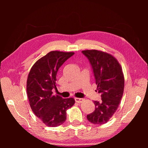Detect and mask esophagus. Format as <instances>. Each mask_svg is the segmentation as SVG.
Segmentation results:
<instances>
[{
    "instance_id": "esophagus-1",
    "label": "esophagus",
    "mask_w": 148,
    "mask_h": 148,
    "mask_svg": "<svg viewBox=\"0 0 148 148\" xmlns=\"http://www.w3.org/2000/svg\"><path fill=\"white\" fill-rule=\"evenodd\" d=\"M84 99H81V98H75V101L77 103H82V102H83Z\"/></svg>"
}]
</instances>
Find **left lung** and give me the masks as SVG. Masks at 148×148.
<instances>
[{
    "instance_id": "left-lung-1",
    "label": "left lung",
    "mask_w": 148,
    "mask_h": 148,
    "mask_svg": "<svg viewBox=\"0 0 148 148\" xmlns=\"http://www.w3.org/2000/svg\"><path fill=\"white\" fill-rule=\"evenodd\" d=\"M88 58L93 71L97 91L101 101H94L95 110L87 116L95 125L106 123L116 112L124 91L125 79L122 69L115 57L96 49L82 51Z\"/></svg>"
}]
</instances>
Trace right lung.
I'll return each instance as SVG.
<instances>
[{"mask_svg": "<svg viewBox=\"0 0 148 148\" xmlns=\"http://www.w3.org/2000/svg\"><path fill=\"white\" fill-rule=\"evenodd\" d=\"M74 52L52 51L38 59L30 71L27 92L32 112L47 127H56L66 121V110L75 103L73 98L53 95L59 69Z\"/></svg>", "mask_w": 148, "mask_h": 148, "instance_id": "obj_1", "label": "right lung"}]
</instances>
